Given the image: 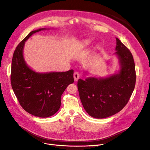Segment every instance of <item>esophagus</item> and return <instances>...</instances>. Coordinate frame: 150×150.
<instances>
[{
    "label": "esophagus",
    "mask_w": 150,
    "mask_h": 150,
    "mask_svg": "<svg viewBox=\"0 0 150 150\" xmlns=\"http://www.w3.org/2000/svg\"><path fill=\"white\" fill-rule=\"evenodd\" d=\"M79 78V72H74V79L75 81H77L78 80V79Z\"/></svg>",
    "instance_id": "obj_1"
}]
</instances>
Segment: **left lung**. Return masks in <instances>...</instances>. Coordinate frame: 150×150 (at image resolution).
<instances>
[{
    "mask_svg": "<svg viewBox=\"0 0 150 150\" xmlns=\"http://www.w3.org/2000/svg\"><path fill=\"white\" fill-rule=\"evenodd\" d=\"M115 54L118 57V73L105 78L79 79L78 89L84 110L94 118H105L116 114L128 103L136 83L135 65L132 54L119 39Z\"/></svg>",
    "mask_w": 150,
    "mask_h": 150,
    "instance_id": "8db88e82",
    "label": "left lung"
}]
</instances>
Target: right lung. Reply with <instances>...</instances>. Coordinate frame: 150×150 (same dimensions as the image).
<instances>
[{"label": "right lung", "instance_id": "right-lung-1", "mask_svg": "<svg viewBox=\"0 0 150 150\" xmlns=\"http://www.w3.org/2000/svg\"><path fill=\"white\" fill-rule=\"evenodd\" d=\"M35 30L18 44L13 54L11 82L21 106L29 114L40 117L54 115L61 106V98L67 86L74 83V71L39 73L26 64L23 56L25 42Z\"/></svg>", "mask_w": 150, "mask_h": 150}]
</instances>
